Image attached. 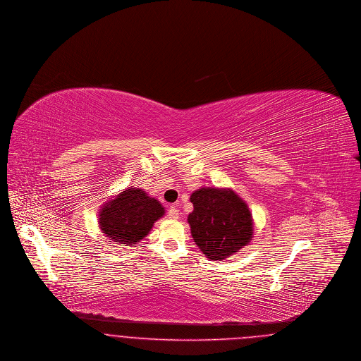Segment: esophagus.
<instances>
[{
    "instance_id": "obj_1",
    "label": "esophagus",
    "mask_w": 361,
    "mask_h": 361,
    "mask_svg": "<svg viewBox=\"0 0 361 361\" xmlns=\"http://www.w3.org/2000/svg\"><path fill=\"white\" fill-rule=\"evenodd\" d=\"M178 215H180V210L177 209V206L176 204L170 206L169 212H168V216H169L170 219H177Z\"/></svg>"
}]
</instances>
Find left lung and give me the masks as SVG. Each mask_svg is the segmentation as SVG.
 Listing matches in <instances>:
<instances>
[{
	"mask_svg": "<svg viewBox=\"0 0 361 361\" xmlns=\"http://www.w3.org/2000/svg\"><path fill=\"white\" fill-rule=\"evenodd\" d=\"M188 215L193 241L212 260H224L254 238L252 214L229 188H200L191 195Z\"/></svg>",
	"mask_w": 361,
	"mask_h": 361,
	"instance_id": "8db88e82",
	"label": "left lung"
}]
</instances>
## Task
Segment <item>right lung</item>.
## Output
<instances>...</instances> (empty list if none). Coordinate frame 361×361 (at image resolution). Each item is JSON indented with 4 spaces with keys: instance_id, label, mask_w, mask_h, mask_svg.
Masks as SVG:
<instances>
[{
    "instance_id": "add662e5",
    "label": "right lung",
    "mask_w": 361,
    "mask_h": 361,
    "mask_svg": "<svg viewBox=\"0 0 361 361\" xmlns=\"http://www.w3.org/2000/svg\"><path fill=\"white\" fill-rule=\"evenodd\" d=\"M164 214L165 209L157 199L143 190L129 187L101 207L98 222L105 237L132 247L149 233Z\"/></svg>"
}]
</instances>
